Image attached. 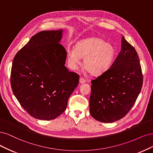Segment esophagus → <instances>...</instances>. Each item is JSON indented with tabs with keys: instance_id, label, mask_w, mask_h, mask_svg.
Here are the masks:
<instances>
[{
	"instance_id": "1",
	"label": "esophagus",
	"mask_w": 153,
	"mask_h": 153,
	"mask_svg": "<svg viewBox=\"0 0 153 153\" xmlns=\"http://www.w3.org/2000/svg\"><path fill=\"white\" fill-rule=\"evenodd\" d=\"M79 82H80L81 84L85 83V82H86V80H85L84 78H82V77H80V78H79Z\"/></svg>"
}]
</instances>
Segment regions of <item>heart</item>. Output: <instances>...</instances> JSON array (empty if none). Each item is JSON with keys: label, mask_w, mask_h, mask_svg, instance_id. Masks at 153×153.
<instances>
[{"label": "heart", "mask_w": 153, "mask_h": 153, "mask_svg": "<svg viewBox=\"0 0 153 153\" xmlns=\"http://www.w3.org/2000/svg\"><path fill=\"white\" fill-rule=\"evenodd\" d=\"M69 67L76 70L80 65L81 58L83 66L92 76H100L110 67L114 60L116 50L112 44L100 37H93L78 41L75 48L67 50Z\"/></svg>", "instance_id": "obj_1"}]
</instances>
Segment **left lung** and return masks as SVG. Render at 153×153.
<instances>
[{"label":"left lung","instance_id":"left-lung-1","mask_svg":"<svg viewBox=\"0 0 153 153\" xmlns=\"http://www.w3.org/2000/svg\"><path fill=\"white\" fill-rule=\"evenodd\" d=\"M121 51L111 67L91 81L90 111L95 120L112 123L128 112L143 83L140 60L135 48L121 37Z\"/></svg>","mask_w":153,"mask_h":153}]
</instances>
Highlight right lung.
I'll return each instance as SVG.
<instances>
[{
    "label": "right lung",
    "mask_w": 153,
    "mask_h": 153,
    "mask_svg": "<svg viewBox=\"0 0 153 153\" xmlns=\"http://www.w3.org/2000/svg\"><path fill=\"white\" fill-rule=\"evenodd\" d=\"M63 32L37 33L13 59V92L23 109L38 120L62 114L79 84V75L65 66L67 51L60 43Z\"/></svg>",
    "instance_id": "1"
}]
</instances>
